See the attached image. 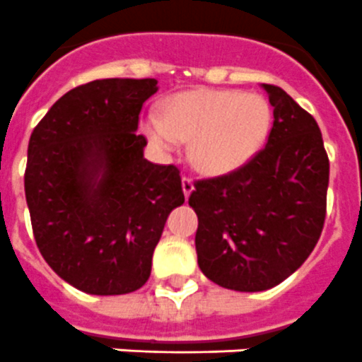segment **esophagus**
<instances>
[{
	"instance_id": "1",
	"label": "esophagus",
	"mask_w": 362,
	"mask_h": 362,
	"mask_svg": "<svg viewBox=\"0 0 362 362\" xmlns=\"http://www.w3.org/2000/svg\"><path fill=\"white\" fill-rule=\"evenodd\" d=\"M181 185H183V192H185V196H190L192 190H194V181H192L188 175H183V179H181Z\"/></svg>"
}]
</instances>
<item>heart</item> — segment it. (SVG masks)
<instances>
[{"mask_svg": "<svg viewBox=\"0 0 362 362\" xmlns=\"http://www.w3.org/2000/svg\"><path fill=\"white\" fill-rule=\"evenodd\" d=\"M272 107L263 95L238 90H192L168 98L163 116H148L143 132L159 152L192 141L194 165L204 174H228L267 143Z\"/></svg>", "mask_w": 362, "mask_h": 362, "instance_id": "1", "label": "heart"}]
</instances>
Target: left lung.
I'll list each match as a JSON object with an SVG mask.
<instances>
[{
	"instance_id": "1",
	"label": "left lung",
	"mask_w": 362,
	"mask_h": 362,
	"mask_svg": "<svg viewBox=\"0 0 362 362\" xmlns=\"http://www.w3.org/2000/svg\"><path fill=\"white\" fill-rule=\"evenodd\" d=\"M274 107L267 146L246 165L194 185L197 264L216 284L263 292L290 277L321 238L330 161L317 121L283 88L263 83Z\"/></svg>"
}]
</instances>
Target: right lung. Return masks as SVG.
Wrapping results in <instances>:
<instances>
[{"mask_svg": "<svg viewBox=\"0 0 362 362\" xmlns=\"http://www.w3.org/2000/svg\"><path fill=\"white\" fill-rule=\"evenodd\" d=\"M156 79H95L59 98L28 141L25 196L43 259L92 296L148 281L166 217L185 203L177 166L143 158L139 112Z\"/></svg>", "mask_w": 362, "mask_h": 362, "instance_id": "right-lung-1", "label": "right lung"}]
</instances>
